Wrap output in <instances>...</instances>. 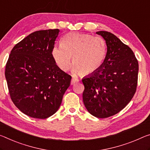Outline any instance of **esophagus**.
Instances as JSON below:
<instances>
[{"label": "esophagus", "mask_w": 150, "mask_h": 150, "mask_svg": "<svg viewBox=\"0 0 150 150\" xmlns=\"http://www.w3.org/2000/svg\"><path fill=\"white\" fill-rule=\"evenodd\" d=\"M78 82H79V79H77V78H75V77H73L72 79H71V84L75 85V83H78Z\"/></svg>", "instance_id": "obj_1"}]
</instances>
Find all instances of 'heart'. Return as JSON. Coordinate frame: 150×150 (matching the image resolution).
<instances>
[{
	"label": "heart",
	"mask_w": 150,
	"mask_h": 150,
	"mask_svg": "<svg viewBox=\"0 0 150 150\" xmlns=\"http://www.w3.org/2000/svg\"><path fill=\"white\" fill-rule=\"evenodd\" d=\"M106 44L100 37L70 33L64 36L60 46H54L51 54L61 70L67 71L72 57L73 70L89 75L99 69L106 55Z\"/></svg>",
	"instance_id": "heart-1"
}]
</instances>
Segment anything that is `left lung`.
Segmentation results:
<instances>
[{"mask_svg":"<svg viewBox=\"0 0 150 150\" xmlns=\"http://www.w3.org/2000/svg\"><path fill=\"white\" fill-rule=\"evenodd\" d=\"M105 41L107 54L96 72L82 79L83 100L92 115H115L132 100L136 91L139 65L134 52L112 33L98 31Z\"/></svg>","mask_w":150,"mask_h":150,"instance_id":"8db88e82","label":"left lung"}]
</instances>
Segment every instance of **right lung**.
Returning <instances> with one entry per match:
<instances>
[{
  "mask_svg": "<svg viewBox=\"0 0 150 150\" xmlns=\"http://www.w3.org/2000/svg\"><path fill=\"white\" fill-rule=\"evenodd\" d=\"M59 29L37 30L18 42L5 68L9 93L15 106L29 117L46 119L57 112L71 76L61 70L51 51Z\"/></svg>",
  "mask_w": 150,
  "mask_h": 150,
  "instance_id": "1",
  "label": "right lung"
}]
</instances>
